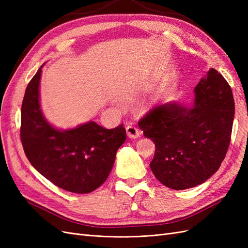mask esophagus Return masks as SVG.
I'll return each instance as SVG.
<instances>
[{"label": "esophagus", "instance_id": "1", "mask_svg": "<svg viewBox=\"0 0 248 248\" xmlns=\"http://www.w3.org/2000/svg\"><path fill=\"white\" fill-rule=\"evenodd\" d=\"M126 132H127V137L130 139H137L140 136V131L136 126L128 125L126 127Z\"/></svg>", "mask_w": 248, "mask_h": 248}]
</instances>
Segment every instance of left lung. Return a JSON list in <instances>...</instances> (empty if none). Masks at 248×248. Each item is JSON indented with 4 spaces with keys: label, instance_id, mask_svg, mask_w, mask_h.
I'll list each match as a JSON object with an SVG mask.
<instances>
[{
    "label": "left lung",
    "instance_id": "obj_1",
    "mask_svg": "<svg viewBox=\"0 0 248 248\" xmlns=\"http://www.w3.org/2000/svg\"><path fill=\"white\" fill-rule=\"evenodd\" d=\"M234 115L232 89L213 68L194 88L192 107L172 101L153 108L139 126L155 142L150 168L157 180L176 190L207 181L226 157Z\"/></svg>",
    "mask_w": 248,
    "mask_h": 248
}]
</instances>
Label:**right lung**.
Instances as JSON below:
<instances>
[{"label": "right lung", "mask_w": 248, "mask_h": 248, "mask_svg": "<svg viewBox=\"0 0 248 248\" xmlns=\"http://www.w3.org/2000/svg\"><path fill=\"white\" fill-rule=\"evenodd\" d=\"M43 65L27 86L21 104L20 140L26 156L60 188L92 192L108 177L118 149L126 140V130L123 124L106 129L93 121L67 130L50 125L39 102Z\"/></svg>", "instance_id": "obj_1"}]
</instances>
